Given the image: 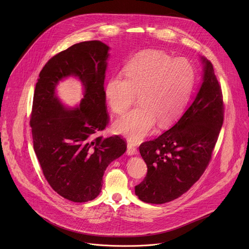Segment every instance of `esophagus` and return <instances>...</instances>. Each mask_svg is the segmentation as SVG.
<instances>
[{
    "instance_id": "34e87169",
    "label": "esophagus",
    "mask_w": 249,
    "mask_h": 249,
    "mask_svg": "<svg viewBox=\"0 0 249 249\" xmlns=\"http://www.w3.org/2000/svg\"><path fill=\"white\" fill-rule=\"evenodd\" d=\"M127 154L129 156L137 154V148L134 145V143H132V142H128V144H127Z\"/></svg>"
}]
</instances>
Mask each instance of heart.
Returning <instances> with one entry per match:
<instances>
[{"mask_svg": "<svg viewBox=\"0 0 249 249\" xmlns=\"http://www.w3.org/2000/svg\"><path fill=\"white\" fill-rule=\"evenodd\" d=\"M124 75L110 77L104 94L111 110L122 114L139 93L140 106L115 122V130L134 142L149 134L156 123L165 127L178 117L195 81L187 60L158 50L137 54L125 66Z\"/></svg>", "mask_w": 249, "mask_h": 249, "instance_id": "heart-1", "label": "heart"}]
</instances>
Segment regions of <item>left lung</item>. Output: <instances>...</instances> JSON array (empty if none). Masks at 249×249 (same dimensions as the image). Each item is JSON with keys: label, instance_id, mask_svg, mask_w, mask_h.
Returning a JSON list of instances; mask_svg holds the SVG:
<instances>
[{"label": "left lung", "instance_id": "8db88e82", "mask_svg": "<svg viewBox=\"0 0 249 249\" xmlns=\"http://www.w3.org/2000/svg\"><path fill=\"white\" fill-rule=\"evenodd\" d=\"M201 59L204 77L194 101L170 129L139 147L148 171L135 193L146 203L163 204L180 197L199 180L212 159L225 107L213 64Z\"/></svg>", "mask_w": 249, "mask_h": 249}]
</instances>
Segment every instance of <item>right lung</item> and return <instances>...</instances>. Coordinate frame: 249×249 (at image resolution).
I'll return each mask as SVG.
<instances>
[{
    "label": "right lung",
    "instance_id": "obj_1",
    "mask_svg": "<svg viewBox=\"0 0 249 249\" xmlns=\"http://www.w3.org/2000/svg\"><path fill=\"white\" fill-rule=\"evenodd\" d=\"M108 49L91 40L61 51L42 68L33 94L29 123L43 175L55 192L77 203L97 197L106 167L127 149L119 135L96 136L109 123L104 94ZM69 75L85 86L80 107L72 111L63 108L53 91Z\"/></svg>",
    "mask_w": 249,
    "mask_h": 249
}]
</instances>
